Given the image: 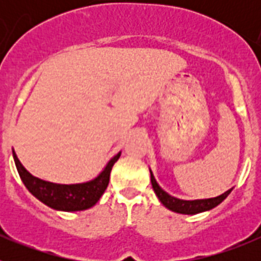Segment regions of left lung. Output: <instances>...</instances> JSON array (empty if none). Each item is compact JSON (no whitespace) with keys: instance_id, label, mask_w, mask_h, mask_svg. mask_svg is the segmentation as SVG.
Listing matches in <instances>:
<instances>
[{"instance_id":"8db88e82","label":"left lung","mask_w":261,"mask_h":261,"mask_svg":"<svg viewBox=\"0 0 261 261\" xmlns=\"http://www.w3.org/2000/svg\"><path fill=\"white\" fill-rule=\"evenodd\" d=\"M150 179H151L153 190L154 192H155V195L158 196L159 201L162 202L166 208L170 209V211L175 212V213H180V214H197V213H201V212L211 211V209L216 208L217 205H220L232 191L231 188V190L226 191V192L222 193V195L217 196V197H212V199L180 200L174 197V196L168 195L166 191H163L162 188L159 187V184L156 183L155 177H154L151 170H150Z\"/></svg>"}]
</instances>
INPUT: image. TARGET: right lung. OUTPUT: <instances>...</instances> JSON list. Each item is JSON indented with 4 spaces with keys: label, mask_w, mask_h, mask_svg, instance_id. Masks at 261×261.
I'll use <instances>...</instances> for the list:
<instances>
[{
    "label": "right lung",
    "mask_w": 261,
    "mask_h": 261,
    "mask_svg": "<svg viewBox=\"0 0 261 261\" xmlns=\"http://www.w3.org/2000/svg\"><path fill=\"white\" fill-rule=\"evenodd\" d=\"M120 154L121 153H117L114 158H111L110 162L103 168V171L93 180L78 184H57L41 180L30 174L23 167L17 154L13 150L14 162L17 166L18 174L27 190L47 206L62 212L86 211L94 206L107 188L111 170L115 162L120 158Z\"/></svg>",
    "instance_id": "add662e5"
}]
</instances>
